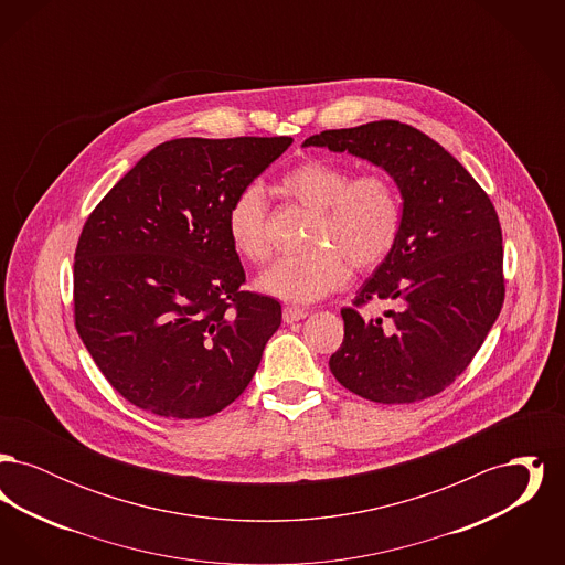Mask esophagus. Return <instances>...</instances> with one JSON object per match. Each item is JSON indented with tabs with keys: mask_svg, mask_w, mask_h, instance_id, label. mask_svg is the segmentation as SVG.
Instances as JSON below:
<instances>
[{
	"mask_svg": "<svg viewBox=\"0 0 565 565\" xmlns=\"http://www.w3.org/2000/svg\"><path fill=\"white\" fill-rule=\"evenodd\" d=\"M307 318V311L305 309H298V307H286L284 309V322L295 323L300 322Z\"/></svg>",
	"mask_w": 565,
	"mask_h": 565,
	"instance_id": "esophagus-1",
	"label": "esophagus"
}]
</instances>
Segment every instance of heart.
I'll use <instances>...</instances> for the list:
<instances>
[{"mask_svg": "<svg viewBox=\"0 0 565 565\" xmlns=\"http://www.w3.org/2000/svg\"><path fill=\"white\" fill-rule=\"evenodd\" d=\"M279 192L313 212L307 247L263 270L256 288L288 302H313L339 290L351 269L371 273L385 263L403 228V199L383 171L353 178L339 162L307 159L288 169ZM226 233L249 263L270 256L269 205L258 184L243 186L226 210Z\"/></svg>", "mask_w": 565, "mask_h": 565, "instance_id": "heart-1", "label": "heart"}]
</instances>
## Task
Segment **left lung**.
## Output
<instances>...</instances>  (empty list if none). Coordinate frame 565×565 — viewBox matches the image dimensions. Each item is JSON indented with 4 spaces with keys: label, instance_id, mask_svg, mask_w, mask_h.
<instances>
[{
    "label": "left lung",
    "instance_id": "obj_1",
    "mask_svg": "<svg viewBox=\"0 0 565 565\" xmlns=\"http://www.w3.org/2000/svg\"><path fill=\"white\" fill-rule=\"evenodd\" d=\"M302 146L350 152L385 169L403 196L392 254L341 309L345 337L330 371L353 394L381 404L426 401L449 387L481 350L504 302L502 228L477 180L428 135L376 120L311 135ZM397 305L387 321L354 309Z\"/></svg>",
    "mask_w": 565,
    "mask_h": 565
}]
</instances>
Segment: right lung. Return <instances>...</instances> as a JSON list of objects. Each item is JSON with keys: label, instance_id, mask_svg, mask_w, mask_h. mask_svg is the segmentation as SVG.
Wrapping results in <instances>:
<instances>
[{"label": "right lung", "instance_id": "obj_1", "mask_svg": "<svg viewBox=\"0 0 565 565\" xmlns=\"http://www.w3.org/2000/svg\"><path fill=\"white\" fill-rule=\"evenodd\" d=\"M290 143L164 141L88 215L74 263L76 330L109 385L137 408L201 419L249 385L281 305L243 290L226 210Z\"/></svg>", "mask_w": 565, "mask_h": 565}]
</instances>
